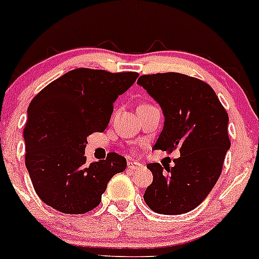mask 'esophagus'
<instances>
[{"instance_id": "esophagus-1", "label": "esophagus", "mask_w": 259, "mask_h": 259, "mask_svg": "<svg viewBox=\"0 0 259 259\" xmlns=\"http://www.w3.org/2000/svg\"><path fill=\"white\" fill-rule=\"evenodd\" d=\"M127 167H128V170L133 171V170H138V168H142L143 167V165H142L141 162L130 160L128 162H127Z\"/></svg>"}]
</instances>
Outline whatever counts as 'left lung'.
<instances>
[{
    "instance_id": "left-lung-1",
    "label": "left lung",
    "mask_w": 259,
    "mask_h": 259,
    "mask_svg": "<svg viewBox=\"0 0 259 259\" xmlns=\"http://www.w3.org/2000/svg\"><path fill=\"white\" fill-rule=\"evenodd\" d=\"M137 84L160 105L165 117L153 149H180L172 167L147 165L153 182L144 202L159 214L187 213L205 199L222 174L230 149L229 116L210 85L197 78L168 72L142 75Z\"/></svg>"
}]
</instances>
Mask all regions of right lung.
Instances as JSON below:
<instances>
[{"instance_id":"add662e5","label":"right lung","mask_w":259,"mask_h":259,"mask_svg":"<svg viewBox=\"0 0 259 259\" xmlns=\"http://www.w3.org/2000/svg\"><path fill=\"white\" fill-rule=\"evenodd\" d=\"M138 75L77 68L31 100L24 128L25 166L44 203L61 213L84 214L98 207L111 177L126 170V159L118 154L88 164L84 153L88 136L105 131L116 99Z\"/></svg>"}]
</instances>
